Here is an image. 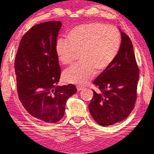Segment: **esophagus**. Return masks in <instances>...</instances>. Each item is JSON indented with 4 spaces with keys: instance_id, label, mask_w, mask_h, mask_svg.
I'll list each match as a JSON object with an SVG mask.
<instances>
[{
    "instance_id": "34e87169",
    "label": "esophagus",
    "mask_w": 154,
    "mask_h": 154,
    "mask_svg": "<svg viewBox=\"0 0 154 154\" xmlns=\"http://www.w3.org/2000/svg\"><path fill=\"white\" fill-rule=\"evenodd\" d=\"M77 91H79L81 90H82L84 89V87H82V86H80V85H77Z\"/></svg>"
}]
</instances>
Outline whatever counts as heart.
I'll return each instance as SVG.
<instances>
[{"mask_svg": "<svg viewBox=\"0 0 154 154\" xmlns=\"http://www.w3.org/2000/svg\"><path fill=\"white\" fill-rule=\"evenodd\" d=\"M119 29L101 22H91L73 28L68 40L58 38L55 51L63 65H71L81 54L79 63L67 69L63 77L66 82L87 83L95 73L105 70L115 60L121 46Z\"/></svg>", "mask_w": 154, "mask_h": 154, "instance_id": "1", "label": "heart"}]
</instances>
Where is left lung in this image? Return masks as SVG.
<instances>
[{
  "label": "left lung",
  "mask_w": 154,
  "mask_h": 154,
  "mask_svg": "<svg viewBox=\"0 0 154 154\" xmlns=\"http://www.w3.org/2000/svg\"><path fill=\"white\" fill-rule=\"evenodd\" d=\"M122 42L116 59L93 81L100 91H93L89 110L100 126L121 122L135 106L139 68L131 40L121 32Z\"/></svg>",
  "instance_id": "obj_1"
}]
</instances>
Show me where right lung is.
<instances>
[{
  "label": "right lung",
  "instance_id": "right-lung-1",
  "mask_svg": "<svg viewBox=\"0 0 154 154\" xmlns=\"http://www.w3.org/2000/svg\"><path fill=\"white\" fill-rule=\"evenodd\" d=\"M60 21L34 26L23 35L14 61L19 100L34 119L55 123L63 118L67 100L77 92L73 84L57 86L61 68L55 42Z\"/></svg>",
  "mask_w": 154,
  "mask_h": 154
}]
</instances>
